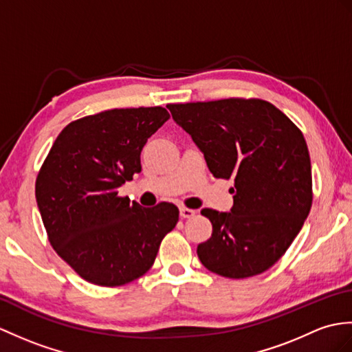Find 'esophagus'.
Masks as SVG:
<instances>
[{
	"instance_id": "esophagus-1",
	"label": "esophagus",
	"mask_w": 352,
	"mask_h": 352,
	"mask_svg": "<svg viewBox=\"0 0 352 352\" xmlns=\"http://www.w3.org/2000/svg\"><path fill=\"white\" fill-rule=\"evenodd\" d=\"M196 214V211L192 210V208H187V207H182L179 208V216H182L183 219H190Z\"/></svg>"
}]
</instances>
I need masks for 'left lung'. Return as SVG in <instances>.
I'll use <instances>...</instances> for the list:
<instances>
[{"label":"left lung","mask_w":352,"mask_h":352,"mask_svg":"<svg viewBox=\"0 0 352 352\" xmlns=\"http://www.w3.org/2000/svg\"><path fill=\"white\" fill-rule=\"evenodd\" d=\"M216 178H234L230 213L204 208L213 234L198 246L210 272L246 279L288 250L312 207V169L301 130L261 99L169 103Z\"/></svg>","instance_id":"1"}]
</instances>
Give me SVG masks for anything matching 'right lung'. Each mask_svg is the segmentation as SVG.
Returning a JSON list of instances; mask_svg holds the SVG:
<instances>
[{"label": "right lung", "mask_w": 352, "mask_h": 352, "mask_svg": "<svg viewBox=\"0 0 352 352\" xmlns=\"http://www.w3.org/2000/svg\"><path fill=\"white\" fill-rule=\"evenodd\" d=\"M168 120L162 106H141L72 121L38 170L36 199L49 243L89 283L112 288L144 276L178 222L174 204L144 208L118 196Z\"/></svg>", "instance_id": "right-lung-1"}]
</instances>
